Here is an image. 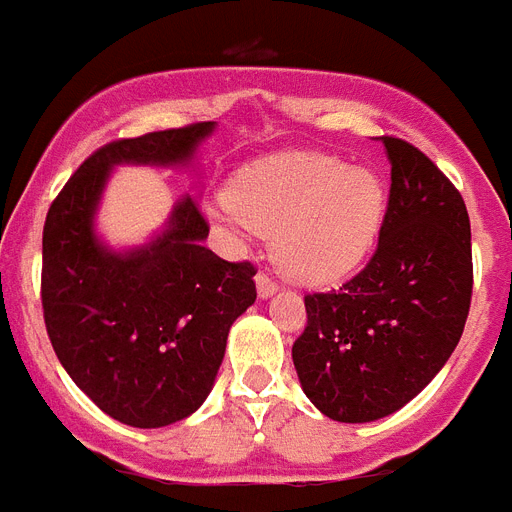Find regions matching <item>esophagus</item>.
Returning a JSON list of instances; mask_svg holds the SVG:
<instances>
[{"label": "esophagus", "mask_w": 512, "mask_h": 512, "mask_svg": "<svg viewBox=\"0 0 512 512\" xmlns=\"http://www.w3.org/2000/svg\"><path fill=\"white\" fill-rule=\"evenodd\" d=\"M256 287H259V295L261 298H269V295L277 293V280H274L272 274L266 272V269H261L259 274H256Z\"/></svg>", "instance_id": "34e87169"}]
</instances>
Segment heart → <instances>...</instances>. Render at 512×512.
I'll return each instance as SVG.
<instances>
[{
	"label": "heart",
	"mask_w": 512,
	"mask_h": 512,
	"mask_svg": "<svg viewBox=\"0 0 512 512\" xmlns=\"http://www.w3.org/2000/svg\"><path fill=\"white\" fill-rule=\"evenodd\" d=\"M384 206L374 172L327 154H282L235 180L222 217L240 230L277 235V259L298 280L332 282L377 243Z\"/></svg>",
	"instance_id": "obj_1"
}]
</instances>
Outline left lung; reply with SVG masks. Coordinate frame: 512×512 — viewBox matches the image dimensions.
Here are the masks:
<instances>
[{"instance_id": "8db88e82", "label": "left lung", "mask_w": 512, "mask_h": 512, "mask_svg": "<svg viewBox=\"0 0 512 512\" xmlns=\"http://www.w3.org/2000/svg\"><path fill=\"white\" fill-rule=\"evenodd\" d=\"M390 198L377 251L337 290L308 293L293 342L303 392L324 416H390L432 382L466 327L474 261L463 196L421 149L382 135Z\"/></svg>"}]
</instances>
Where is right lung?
I'll return each mask as SVG.
<instances>
[{
    "instance_id": "add662e5",
    "label": "right lung",
    "mask_w": 512,
    "mask_h": 512,
    "mask_svg": "<svg viewBox=\"0 0 512 512\" xmlns=\"http://www.w3.org/2000/svg\"><path fill=\"white\" fill-rule=\"evenodd\" d=\"M214 122L117 138L80 164L44 222L41 308L59 363L112 418L138 429L175 424L209 395L227 332L256 301V266L204 246L196 198L177 204L162 238L109 253L91 230L114 164L190 159Z\"/></svg>"
}]
</instances>
